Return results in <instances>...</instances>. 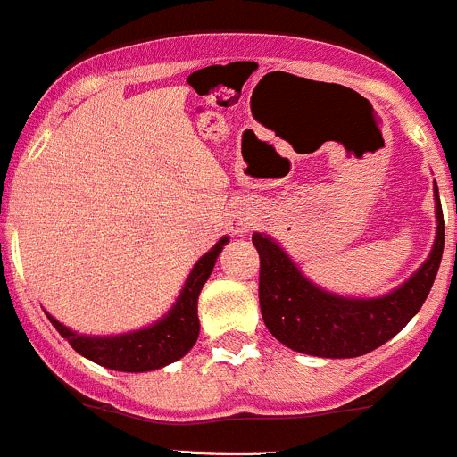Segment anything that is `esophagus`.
<instances>
[{
    "mask_svg": "<svg viewBox=\"0 0 457 457\" xmlns=\"http://www.w3.org/2000/svg\"><path fill=\"white\" fill-rule=\"evenodd\" d=\"M253 226V217L246 211H236L228 220V228H231L236 236H242V233H249V228Z\"/></svg>",
    "mask_w": 457,
    "mask_h": 457,
    "instance_id": "34e87169",
    "label": "esophagus"
}]
</instances>
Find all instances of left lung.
Masks as SVG:
<instances>
[{"label": "left lung", "instance_id": "1", "mask_svg": "<svg viewBox=\"0 0 457 457\" xmlns=\"http://www.w3.org/2000/svg\"><path fill=\"white\" fill-rule=\"evenodd\" d=\"M457 212V208H455ZM437 236L428 261L403 286L376 299L333 295L305 278L271 237L253 233L261 256V312L280 345L317 358H358L392 340L428 296L445 251V215L435 186Z\"/></svg>", "mask_w": 457, "mask_h": 457}]
</instances>
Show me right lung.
Listing matches in <instances>:
<instances>
[{
    "label": "right lung",
    "mask_w": 457,
    "mask_h": 457,
    "mask_svg": "<svg viewBox=\"0 0 457 457\" xmlns=\"http://www.w3.org/2000/svg\"><path fill=\"white\" fill-rule=\"evenodd\" d=\"M226 242H228V237H221L206 256L196 261L177 303L171 305V311L162 320L146 326V328L122 335H108V337H92V335L70 330L61 321L54 320L52 315H47L49 321L72 345L77 353L97 362V365L108 367V370L140 374V371H154L170 365V362H177L195 346L196 337H199L196 301H199L201 287L211 276L217 256L221 253Z\"/></svg>",
    "instance_id": "obj_1"
}]
</instances>
